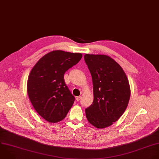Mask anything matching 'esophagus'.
<instances>
[{
    "label": "esophagus",
    "instance_id": "1",
    "mask_svg": "<svg viewBox=\"0 0 159 159\" xmlns=\"http://www.w3.org/2000/svg\"><path fill=\"white\" fill-rule=\"evenodd\" d=\"M80 98H81V97L80 96H78V97H76V100L77 101H79L80 100Z\"/></svg>",
    "mask_w": 159,
    "mask_h": 159
}]
</instances>
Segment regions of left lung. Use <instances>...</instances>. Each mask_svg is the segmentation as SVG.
I'll use <instances>...</instances> for the list:
<instances>
[{"mask_svg": "<svg viewBox=\"0 0 159 159\" xmlns=\"http://www.w3.org/2000/svg\"><path fill=\"white\" fill-rule=\"evenodd\" d=\"M84 59L93 86V101L85 109L86 117L95 128H106L126 110L130 97L129 80L121 66L108 56L85 54Z\"/></svg>", "mask_w": 159, "mask_h": 159, "instance_id": "obj_1", "label": "left lung"}]
</instances>
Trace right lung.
<instances>
[{"instance_id":"obj_1","label":"right lung","mask_w":159,"mask_h":159,"mask_svg":"<svg viewBox=\"0 0 159 159\" xmlns=\"http://www.w3.org/2000/svg\"><path fill=\"white\" fill-rule=\"evenodd\" d=\"M80 53L54 50L40 58L27 80V93L36 112L45 120H62L72 107L75 97L66 86L64 75L81 59Z\"/></svg>"}]
</instances>
